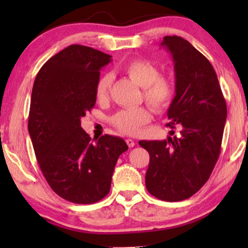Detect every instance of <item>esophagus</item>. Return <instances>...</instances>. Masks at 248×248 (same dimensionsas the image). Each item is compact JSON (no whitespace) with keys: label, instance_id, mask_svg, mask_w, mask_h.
<instances>
[{"label":"esophagus","instance_id":"1","mask_svg":"<svg viewBox=\"0 0 248 248\" xmlns=\"http://www.w3.org/2000/svg\"><path fill=\"white\" fill-rule=\"evenodd\" d=\"M125 142H127L129 148H133L134 144H136V142H134L132 139H127V140H125Z\"/></svg>","mask_w":248,"mask_h":248}]
</instances>
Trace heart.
Wrapping results in <instances>:
<instances>
[{"instance_id":"obj_1","label":"heart","mask_w":248,"mask_h":248,"mask_svg":"<svg viewBox=\"0 0 248 248\" xmlns=\"http://www.w3.org/2000/svg\"><path fill=\"white\" fill-rule=\"evenodd\" d=\"M124 72L142 87L143 98L154 111L161 112L169 108L175 96V85L170 78L159 75L158 68L152 62L142 59L129 61L123 66ZM112 83L110 73H105L98 78L95 87L97 100L107 98ZM151 114L146 108L123 109L111 117V124L127 134L139 132L142 125L149 124Z\"/></svg>"}]
</instances>
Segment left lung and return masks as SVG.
Listing matches in <instances>:
<instances>
[{
    "label": "left lung",
    "mask_w": 248,
    "mask_h": 248,
    "mask_svg": "<svg viewBox=\"0 0 248 248\" xmlns=\"http://www.w3.org/2000/svg\"><path fill=\"white\" fill-rule=\"evenodd\" d=\"M161 46L174 61L167 125L177 134L171 130L166 140L139 144L150 154L146 189L161 200L180 201L195 195L215 169L228 110L216 71L202 53L178 36H165Z\"/></svg>",
    "instance_id": "1"
}]
</instances>
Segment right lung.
<instances>
[{
    "instance_id": "1",
    "label": "right lung",
    "mask_w": 248,
    "mask_h": 248,
    "mask_svg": "<svg viewBox=\"0 0 248 248\" xmlns=\"http://www.w3.org/2000/svg\"><path fill=\"white\" fill-rule=\"evenodd\" d=\"M109 54L71 45L41 66L32 86L28 132L51 189L74 203L102 200L110 190L124 139L109 134L95 142L81 118L95 106V87Z\"/></svg>"
}]
</instances>
